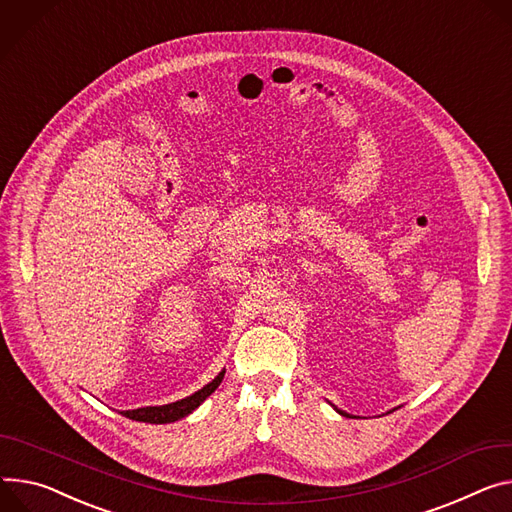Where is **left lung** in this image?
I'll use <instances>...</instances> for the list:
<instances>
[{
	"label": "left lung",
	"instance_id": "obj_1",
	"mask_svg": "<svg viewBox=\"0 0 512 512\" xmlns=\"http://www.w3.org/2000/svg\"><path fill=\"white\" fill-rule=\"evenodd\" d=\"M336 412H338V414H342V416H348L346 412H342V410H338V408H336Z\"/></svg>",
	"mask_w": 512,
	"mask_h": 512
}]
</instances>
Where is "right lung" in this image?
Listing matches in <instances>:
<instances>
[{
	"mask_svg": "<svg viewBox=\"0 0 512 512\" xmlns=\"http://www.w3.org/2000/svg\"><path fill=\"white\" fill-rule=\"evenodd\" d=\"M223 375H225V371H221L211 383H207L199 391H194L192 396H188L184 400H178V402H172V404H166V406H145V408H137V410H125L121 414L131 418V420L149 422V424L176 422V420L188 416L192 410L199 408L211 396V393L219 387V383L223 381Z\"/></svg>",
	"mask_w": 512,
	"mask_h": 512,
	"instance_id": "right-lung-1",
	"label": "right lung"
}]
</instances>
